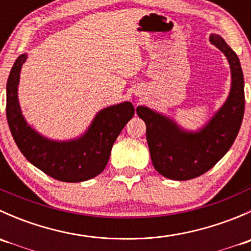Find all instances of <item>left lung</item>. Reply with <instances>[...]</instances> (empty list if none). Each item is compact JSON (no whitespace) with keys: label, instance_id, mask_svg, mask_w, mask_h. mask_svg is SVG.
I'll return each mask as SVG.
<instances>
[{"label":"left lung","instance_id":"8db88e82","mask_svg":"<svg viewBox=\"0 0 251 251\" xmlns=\"http://www.w3.org/2000/svg\"><path fill=\"white\" fill-rule=\"evenodd\" d=\"M210 42L228 59L232 83L225 104L203 128L191 132L149 108L141 105L136 109L147 125V142L154 169L166 178L186 181L209 171L231 148L242 125L245 100L239 58L220 35H210Z\"/></svg>","mask_w":251,"mask_h":251}]
</instances>
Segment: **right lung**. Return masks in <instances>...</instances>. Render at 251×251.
I'll list each match as a JSON object with an SVG mask.
<instances>
[{"mask_svg": "<svg viewBox=\"0 0 251 251\" xmlns=\"http://www.w3.org/2000/svg\"><path fill=\"white\" fill-rule=\"evenodd\" d=\"M20 54L7 81L6 115L9 130L23 155L48 176L62 182H82L100 175L107 166L111 147L135 114L132 103L124 102L100 110L88 130L76 140H48L27 125L18 100L23 63Z\"/></svg>", "mask_w": 251, "mask_h": 251, "instance_id": "right-lung-1", "label": "right lung"}]
</instances>
